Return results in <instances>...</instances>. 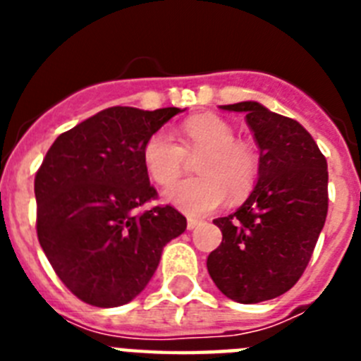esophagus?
Instances as JSON below:
<instances>
[{"instance_id":"obj_1","label":"esophagus","mask_w":361,"mask_h":361,"mask_svg":"<svg viewBox=\"0 0 361 361\" xmlns=\"http://www.w3.org/2000/svg\"><path fill=\"white\" fill-rule=\"evenodd\" d=\"M200 224V220L197 219H188V229H195Z\"/></svg>"}]
</instances>
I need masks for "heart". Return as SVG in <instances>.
Returning <instances> with one entry per match:
<instances>
[{"label":"heart","instance_id":"b5f03b06","mask_svg":"<svg viewBox=\"0 0 361 361\" xmlns=\"http://www.w3.org/2000/svg\"><path fill=\"white\" fill-rule=\"evenodd\" d=\"M237 133L216 116H199L180 126V145L164 130L148 137L142 161L149 177L170 186L180 177L186 155L202 152L195 162L199 177L186 178L164 191V199L190 216H202L216 209L226 197L242 199L253 190L260 171V159L253 146L235 141Z\"/></svg>","mask_w":361,"mask_h":361}]
</instances>
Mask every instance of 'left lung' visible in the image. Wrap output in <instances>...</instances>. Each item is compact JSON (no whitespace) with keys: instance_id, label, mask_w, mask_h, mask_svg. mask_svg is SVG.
<instances>
[{"instance_id":"1","label":"left lung","mask_w":361,"mask_h":361,"mask_svg":"<svg viewBox=\"0 0 361 361\" xmlns=\"http://www.w3.org/2000/svg\"><path fill=\"white\" fill-rule=\"evenodd\" d=\"M244 111L260 149L251 195L235 213L213 220L222 242L208 257L216 288L240 304L276 298L298 282L327 216V161L311 133L255 101Z\"/></svg>"}]
</instances>
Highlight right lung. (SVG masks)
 I'll return each mask as SVG.
<instances>
[{"mask_svg": "<svg viewBox=\"0 0 361 361\" xmlns=\"http://www.w3.org/2000/svg\"><path fill=\"white\" fill-rule=\"evenodd\" d=\"M180 108L111 106L57 137L36 173L37 238L56 275L86 304L117 307L148 286L162 247L186 229L157 199L142 148Z\"/></svg>", "mask_w": 361, "mask_h": 361, "instance_id": "1", "label": "right lung"}]
</instances>
